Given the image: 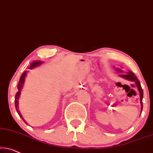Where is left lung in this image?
I'll use <instances>...</instances> for the list:
<instances>
[{"label":"left lung","instance_id":"1","mask_svg":"<svg viewBox=\"0 0 153 153\" xmlns=\"http://www.w3.org/2000/svg\"><path fill=\"white\" fill-rule=\"evenodd\" d=\"M116 70H117V72H122V70H121V69H116ZM119 76H120L121 77H122V78H123V79H127V80H128V81L134 82V83H135V85L137 87V89H138L139 92V94H140V102H141V111H142V109H143L142 99H143V90H142V88H141V83H140V82H139V79L137 78V76L134 74V73L131 72V71L128 72V74H119Z\"/></svg>","mask_w":153,"mask_h":153}]
</instances>
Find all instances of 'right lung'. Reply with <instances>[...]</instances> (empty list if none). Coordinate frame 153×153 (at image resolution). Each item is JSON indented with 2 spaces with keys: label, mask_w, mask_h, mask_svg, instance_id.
I'll return each instance as SVG.
<instances>
[{
  "label": "right lung",
  "mask_w": 153,
  "mask_h": 153,
  "mask_svg": "<svg viewBox=\"0 0 153 153\" xmlns=\"http://www.w3.org/2000/svg\"><path fill=\"white\" fill-rule=\"evenodd\" d=\"M43 63V62L41 61H34L33 62V63H32L30 64V69H32V68H36L37 67V66H39L41 65V64ZM26 74H27V71L24 72L23 73V74L21 75V78H20V80H19V83H18V85H17V88H18V92H16V95H15V107H16V111L18 112V114H19V116L21 117V119H23V120L24 121V122H25V123H27V122L24 120L23 117H22V115L21 114V113H20L19 112V110L18 109L19 108V97H20V94H21V89L22 88H23V85L24 84V82H25V76H26Z\"/></svg>",
  "instance_id": "right-lung-1"
}]
</instances>
